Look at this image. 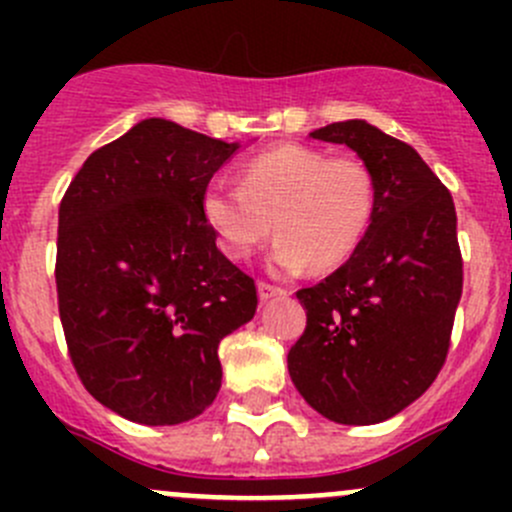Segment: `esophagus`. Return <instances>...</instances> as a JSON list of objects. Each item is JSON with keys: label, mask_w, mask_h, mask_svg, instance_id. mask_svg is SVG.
I'll use <instances>...</instances> for the list:
<instances>
[{"label": "esophagus", "mask_w": 512, "mask_h": 512, "mask_svg": "<svg viewBox=\"0 0 512 512\" xmlns=\"http://www.w3.org/2000/svg\"><path fill=\"white\" fill-rule=\"evenodd\" d=\"M257 294H260L262 302H267V299H272V297H282V294H285V289L277 287V285H270V282H257Z\"/></svg>", "instance_id": "obj_1"}]
</instances>
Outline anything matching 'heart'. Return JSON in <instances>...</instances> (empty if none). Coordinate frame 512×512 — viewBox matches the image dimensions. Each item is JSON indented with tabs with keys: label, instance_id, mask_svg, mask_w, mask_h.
Masks as SVG:
<instances>
[{
	"label": "heart",
	"instance_id": "heart-1",
	"mask_svg": "<svg viewBox=\"0 0 512 512\" xmlns=\"http://www.w3.org/2000/svg\"><path fill=\"white\" fill-rule=\"evenodd\" d=\"M376 213V178L361 158L285 143L242 165V188L215 180L203 195L205 223L225 257L247 260L275 220L272 265L332 270L359 250Z\"/></svg>",
	"mask_w": 512,
	"mask_h": 512
}]
</instances>
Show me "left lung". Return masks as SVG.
<instances>
[{"label":"left lung","instance_id":"8db88e82","mask_svg":"<svg viewBox=\"0 0 512 512\" xmlns=\"http://www.w3.org/2000/svg\"><path fill=\"white\" fill-rule=\"evenodd\" d=\"M344 143L376 178V213L359 250L297 299L307 327L287 354L314 411L347 426L386 421L433 384L463 292L456 205L409 143L366 121L309 133Z\"/></svg>","mask_w":512,"mask_h":512}]
</instances>
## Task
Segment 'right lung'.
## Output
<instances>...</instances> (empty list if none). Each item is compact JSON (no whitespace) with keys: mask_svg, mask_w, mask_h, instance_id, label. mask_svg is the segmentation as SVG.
I'll use <instances>...</instances> for the list:
<instances>
[{"mask_svg":"<svg viewBox=\"0 0 512 512\" xmlns=\"http://www.w3.org/2000/svg\"><path fill=\"white\" fill-rule=\"evenodd\" d=\"M237 143L146 118L91 153L59 205L56 294L71 364L128 421L200 416L223 381L220 339L257 289L205 223L203 195Z\"/></svg>","mask_w":512,"mask_h":512,"instance_id":"1","label":"right lung"}]
</instances>
